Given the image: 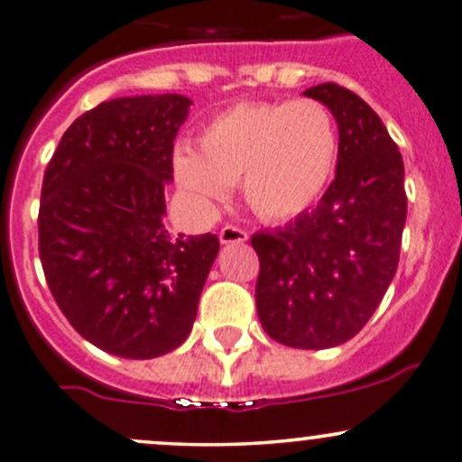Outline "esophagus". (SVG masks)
<instances>
[{"label":"esophagus","instance_id":"1","mask_svg":"<svg viewBox=\"0 0 462 462\" xmlns=\"http://www.w3.org/2000/svg\"><path fill=\"white\" fill-rule=\"evenodd\" d=\"M218 239H221V244H245L247 241V232L241 230V227H235V226H226L221 227V232H218Z\"/></svg>","mask_w":462,"mask_h":462}]
</instances>
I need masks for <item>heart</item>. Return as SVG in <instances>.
Returning a JSON list of instances; mask_svg holds the SVG:
<instances>
[{
    "label": "heart",
    "instance_id": "b5f03b06",
    "mask_svg": "<svg viewBox=\"0 0 462 462\" xmlns=\"http://www.w3.org/2000/svg\"><path fill=\"white\" fill-rule=\"evenodd\" d=\"M337 157L338 130L323 104L245 101L212 116L197 148L179 143L172 172L201 215L215 212L239 181L245 206L263 221L281 223L319 201Z\"/></svg>",
    "mask_w": 462,
    "mask_h": 462
}]
</instances>
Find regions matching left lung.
Wrapping results in <instances>:
<instances>
[{"label": "left lung", "instance_id": "left-lung-1", "mask_svg": "<svg viewBox=\"0 0 462 462\" xmlns=\"http://www.w3.org/2000/svg\"><path fill=\"white\" fill-rule=\"evenodd\" d=\"M337 119V177L312 212L261 230L256 312L270 338L328 349L361 332L398 268L407 218L405 166L365 101L337 84L303 92Z\"/></svg>", "mask_w": 462, "mask_h": 462}]
</instances>
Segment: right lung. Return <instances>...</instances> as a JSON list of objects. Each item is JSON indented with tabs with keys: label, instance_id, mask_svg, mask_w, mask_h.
Wrapping results in <instances>:
<instances>
[{
	"label": "right lung",
	"instance_id": "1",
	"mask_svg": "<svg viewBox=\"0 0 462 462\" xmlns=\"http://www.w3.org/2000/svg\"><path fill=\"white\" fill-rule=\"evenodd\" d=\"M192 101L119 97L72 121L48 163L39 256L72 328L121 358L181 346L218 254L217 235L166 230L172 142Z\"/></svg>",
	"mask_w": 462,
	"mask_h": 462
}]
</instances>
